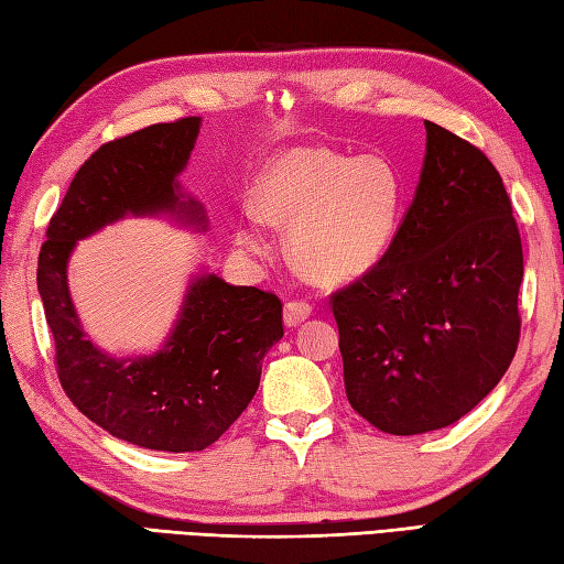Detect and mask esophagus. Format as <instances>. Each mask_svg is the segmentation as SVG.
Masks as SVG:
<instances>
[{"instance_id": "34e87169", "label": "esophagus", "mask_w": 564, "mask_h": 564, "mask_svg": "<svg viewBox=\"0 0 564 564\" xmlns=\"http://www.w3.org/2000/svg\"><path fill=\"white\" fill-rule=\"evenodd\" d=\"M310 315H313V305L305 303V301H291V303H285V307H283L285 327H297Z\"/></svg>"}]
</instances>
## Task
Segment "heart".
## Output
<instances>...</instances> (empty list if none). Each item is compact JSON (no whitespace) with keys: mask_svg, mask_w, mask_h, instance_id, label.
I'll return each instance as SVG.
<instances>
[{"mask_svg":"<svg viewBox=\"0 0 564 564\" xmlns=\"http://www.w3.org/2000/svg\"><path fill=\"white\" fill-rule=\"evenodd\" d=\"M257 213L289 227L297 269L317 283H344L388 254L404 213V182L382 154L293 148L273 158L254 186ZM237 242L267 251V227L257 215L237 225Z\"/></svg>","mask_w":564,"mask_h":564,"instance_id":"heart-1","label":"heart"}]
</instances>
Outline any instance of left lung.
<instances>
[{
  "label": "left lung",
  "instance_id": "left-lung-1",
  "mask_svg": "<svg viewBox=\"0 0 564 564\" xmlns=\"http://www.w3.org/2000/svg\"><path fill=\"white\" fill-rule=\"evenodd\" d=\"M412 206L388 254L332 295L346 398L376 429L451 426L519 346L523 249L495 164L431 121Z\"/></svg>",
  "mask_w": 564,
  "mask_h": 564
}]
</instances>
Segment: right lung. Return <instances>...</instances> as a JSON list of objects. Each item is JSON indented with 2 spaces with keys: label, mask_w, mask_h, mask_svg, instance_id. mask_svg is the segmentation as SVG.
<instances>
[{
  "label": "right lung",
  "mask_w": 564,
  "mask_h": 564,
  "mask_svg": "<svg viewBox=\"0 0 564 564\" xmlns=\"http://www.w3.org/2000/svg\"><path fill=\"white\" fill-rule=\"evenodd\" d=\"M198 130L200 118L191 116L101 145L72 178L39 257V293L67 398L111 436L166 453L208 448L247 410L263 356L283 337L281 301L200 271L162 349L116 358L82 329L67 263L79 239L128 215H170L206 230V208L178 184Z\"/></svg>",
  "instance_id": "add662e5"
}]
</instances>
